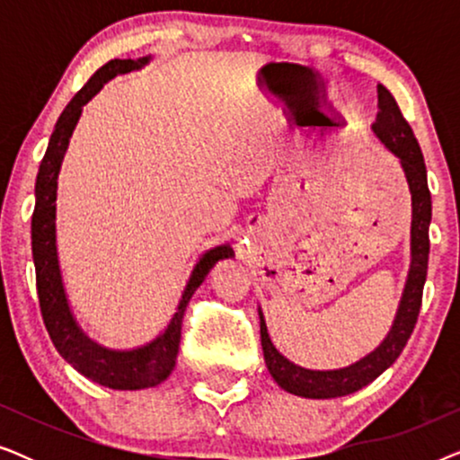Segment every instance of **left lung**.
<instances>
[{"label":"left lung","instance_id":"1","mask_svg":"<svg viewBox=\"0 0 460 460\" xmlns=\"http://www.w3.org/2000/svg\"><path fill=\"white\" fill-rule=\"evenodd\" d=\"M379 93V112L373 123V131L379 140L385 144L389 153L400 159L404 169L408 188L412 199V224H411V270L404 293H402L398 314L389 329L387 337L383 339L376 349L370 351L360 360L337 370H310L297 367L287 360L279 349L274 348L272 339L268 335L266 320H263L260 307V332L261 349L266 358V367L274 381L288 394L301 395V398L329 400L341 398V395L354 394L358 389L367 387L376 376L392 367L398 360L402 349L411 339L414 324H417L420 301H423V287L427 279V261H429V224H431V194L427 186V169L420 146L414 137L411 125L402 117L400 106L389 93L387 87L376 85Z\"/></svg>","mask_w":460,"mask_h":460}]
</instances>
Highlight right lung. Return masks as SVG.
Returning <instances> with one entry per match:
<instances>
[{
    "mask_svg": "<svg viewBox=\"0 0 460 460\" xmlns=\"http://www.w3.org/2000/svg\"><path fill=\"white\" fill-rule=\"evenodd\" d=\"M148 60L150 56L137 60L115 58L106 62L66 104V109L62 111L58 121H56L48 150L40 165V173H37L35 211L33 219H31V247H33L37 297H40L43 324L49 332V339H52L58 354L77 373L111 389L155 387L172 375L180 349L181 318H184L188 301H190L194 291L203 285L207 274L211 272V268L219 260L234 257L230 244H219V247L207 251L194 266L190 280H188L184 293H181L178 312L169 320L167 329L150 343L142 345V348L109 349L104 345L92 341L81 331L71 307H68L58 266V251H56V190H58L62 159H65L68 140H71L84 106L102 90L106 81L117 77V75L137 71V68L148 65Z\"/></svg>",
    "mask_w": 460,
    "mask_h": 460,
    "instance_id": "obj_1",
    "label": "right lung"
}]
</instances>
